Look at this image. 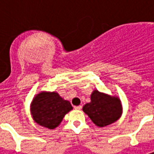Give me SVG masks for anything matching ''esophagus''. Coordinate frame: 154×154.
I'll return each instance as SVG.
<instances>
[{"label": "esophagus", "mask_w": 154, "mask_h": 154, "mask_svg": "<svg viewBox=\"0 0 154 154\" xmlns=\"http://www.w3.org/2000/svg\"><path fill=\"white\" fill-rule=\"evenodd\" d=\"M82 108V105H77V106H74L75 109H81Z\"/></svg>", "instance_id": "esophagus-1"}]
</instances>
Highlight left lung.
Returning a JSON list of instances; mask_svg holds the SVG:
<instances>
[{
	"label": "left lung",
	"mask_w": 154,
	"mask_h": 154,
	"mask_svg": "<svg viewBox=\"0 0 154 154\" xmlns=\"http://www.w3.org/2000/svg\"><path fill=\"white\" fill-rule=\"evenodd\" d=\"M90 98L91 101L85 104L82 109L97 126L109 125L122 116V103L117 97L109 96L100 93L98 90H94Z\"/></svg>",
	"instance_id": "8db88e82"
}]
</instances>
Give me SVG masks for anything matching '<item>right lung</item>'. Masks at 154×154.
<instances>
[{"instance_id":"add662e5","label":"right lung","mask_w":154,"mask_h":154,"mask_svg":"<svg viewBox=\"0 0 154 154\" xmlns=\"http://www.w3.org/2000/svg\"><path fill=\"white\" fill-rule=\"evenodd\" d=\"M30 111L34 122L47 129L57 127L65 115L72 109L69 101L57 92H42L32 100Z\"/></svg>"}]
</instances>
